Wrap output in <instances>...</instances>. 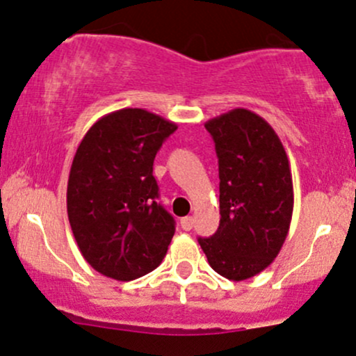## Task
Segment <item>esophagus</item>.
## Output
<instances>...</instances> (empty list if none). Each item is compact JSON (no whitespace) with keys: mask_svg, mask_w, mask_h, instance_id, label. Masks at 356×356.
<instances>
[{"mask_svg":"<svg viewBox=\"0 0 356 356\" xmlns=\"http://www.w3.org/2000/svg\"><path fill=\"white\" fill-rule=\"evenodd\" d=\"M193 225H194V218H193V216H184V218L181 220V228H182V230L189 232L191 228H193Z\"/></svg>","mask_w":356,"mask_h":356,"instance_id":"esophagus-1","label":"esophagus"}]
</instances>
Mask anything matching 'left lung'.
<instances>
[{"instance_id": "1", "label": "left lung", "mask_w": 356, "mask_h": 356, "mask_svg": "<svg viewBox=\"0 0 356 356\" xmlns=\"http://www.w3.org/2000/svg\"><path fill=\"white\" fill-rule=\"evenodd\" d=\"M204 128L218 156L222 218L197 242L218 275L242 282L266 269L285 242L293 213L290 162L275 129L247 109L209 119Z\"/></svg>"}]
</instances>
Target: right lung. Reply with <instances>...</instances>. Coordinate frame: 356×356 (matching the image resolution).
Returning <instances> with one entry per match:
<instances>
[{
	"mask_svg": "<svg viewBox=\"0 0 356 356\" xmlns=\"http://www.w3.org/2000/svg\"><path fill=\"white\" fill-rule=\"evenodd\" d=\"M175 122L145 109H121L87 131L71 163L68 218L85 261L100 275L131 282L165 257L175 232L156 203L153 160Z\"/></svg>",
	"mask_w": 356,
	"mask_h": 356,
	"instance_id": "right-lung-1",
	"label": "right lung"
}]
</instances>
